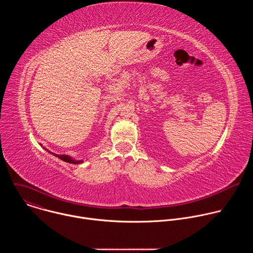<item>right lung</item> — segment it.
<instances>
[{
  "label": "right lung",
  "instance_id": "add662e5",
  "mask_svg": "<svg viewBox=\"0 0 253 253\" xmlns=\"http://www.w3.org/2000/svg\"><path fill=\"white\" fill-rule=\"evenodd\" d=\"M46 149V148H45ZM47 150V149H46ZM48 151V150H47ZM50 152V151H49ZM51 154H54V153H52V152H50ZM55 156H57L58 158H60L61 160H63V161H65V162H68V163H71V164H79V163H82L83 162V160H75V159H73L72 158L71 156H68V155H58V154H54Z\"/></svg>",
  "mask_w": 253,
  "mask_h": 253
}]
</instances>
